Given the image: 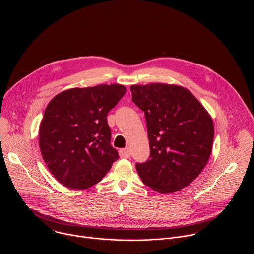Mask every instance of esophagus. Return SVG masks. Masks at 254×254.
<instances>
[{
  "label": "esophagus",
  "instance_id": "34e87169",
  "mask_svg": "<svg viewBox=\"0 0 254 254\" xmlns=\"http://www.w3.org/2000/svg\"><path fill=\"white\" fill-rule=\"evenodd\" d=\"M120 157L122 158V159H127V158H129L130 157V151H129V149H122L121 151H120Z\"/></svg>",
  "mask_w": 254,
  "mask_h": 254
}]
</instances>
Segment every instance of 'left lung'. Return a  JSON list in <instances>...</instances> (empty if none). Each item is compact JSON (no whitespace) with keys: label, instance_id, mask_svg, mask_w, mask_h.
Returning <instances> with one entry per match:
<instances>
[{"label":"left lung","instance_id":"8db88e82","mask_svg":"<svg viewBox=\"0 0 254 254\" xmlns=\"http://www.w3.org/2000/svg\"><path fill=\"white\" fill-rule=\"evenodd\" d=\"M132 101L144 112L150 159L136 164L142 182L158 193L170 194L191 184L212 152L214 125L193 93L167 83L130 86Z\"/></svg>","mask_w":254,"mask_h":254}]
</instances>
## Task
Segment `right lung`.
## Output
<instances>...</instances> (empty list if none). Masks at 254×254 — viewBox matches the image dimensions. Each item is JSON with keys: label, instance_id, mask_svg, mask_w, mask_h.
I'll return each instance as SVG.
<instances>
[{"label": "right lung", "instance_id": "add662e5", "mask_svg": "<svg viewBox=\"0 0 254 254\" xmlns=\"http://www.w3.org/2000/svg\"><path fill=\"white\" fill-rule=\"evenodd\" d=\"M126 91L122 84H99L70 88L50 100L40 123L39 147L59 183L87 189L119 159L106 116Z\"/></svg>", "mask_w": 254, "mask_h": 254}]
</instances>
